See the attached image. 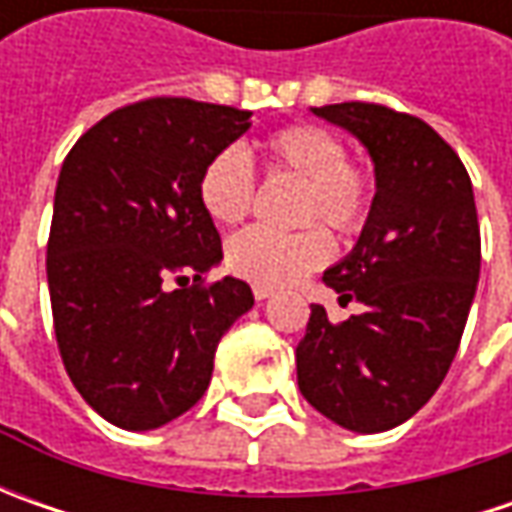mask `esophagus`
I'll return each instance as SVG.
<instances>
[{
  "mask_svg": "<svg viewBox=\"0 0 512 512\" xmlns=\"http://www.w3.org/2000/svg\"><path fill=\"white\" fill-rule=\"evenodd\" d=\"M253 296H256V302H265L273 296V287H265V285H253Z\"/></svg>",
  "mask_w": 512,
  "mask_h": 512,
  "instance_id": "34e87169",
  "label": "esophagus"
}]
</instances>
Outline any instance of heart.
Returning a JSON list of instances; mask_svg holds the SVG:
<instances>
[{"instance_id":"heart-1","label":"heart","mask_w":512,"mask_h":512,"mask_svg":"<svg viewBox=\"0 0 512 512\" xmlns=\"http://www.w3.org/2000/svg\"><path fill=\"white\" fill-rule=\"evenodd\" d=\"M270 173H290L305 182L302 222H325L344 236L367 225L373 207L370 173L347 159L342 136L322 125H287L265 142ZM199 202L219 225L242 222L256 202V173L250 156L239 145L222 148L207 159L199 176ZM333 256V239L325 227L299 233H276L247 227L225 247V265L247 282L282 287L322 267Z\"/></svg>"}]
</instances>
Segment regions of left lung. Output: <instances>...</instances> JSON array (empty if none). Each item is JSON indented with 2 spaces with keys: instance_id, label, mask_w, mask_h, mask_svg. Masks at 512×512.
<instances>
[{
  "instance_id": "obj_1",
  "label": "left lung",
  "mask_w": 512,
  "mask_h": 512,
  "mask_svg": "<svg viewBox=\"0 0 512 512\" xmlns=\"http://www.w3.org/2000/svg\"><path fill=\"white\" fill-rule=\"evenodd\" d=\"M313 113L367 148L376 196L356 247L322 276L364 313L333 325L310 305L299 390L344 430L382 433L430 402L462 342L482 267L473 185L456 150L410 113L370 102Z\"/></svg>"
}]
</instances>
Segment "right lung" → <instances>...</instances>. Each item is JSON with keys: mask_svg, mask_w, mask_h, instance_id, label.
Here are the masks:
<instances>
[{"mask_svg": "<svg viewBox=\"0 0 512 512\" xmlns=\"http://www.w3.org/2000/svg\"><path fill=\"white\" fill-rule=\"evenodd\" d=\"M250 110L156 96L108 113L59 170L48 290L62 362L82 399L122 430H156L205 396L216 344L253 293L225 276L199 202L207 159Z\"/></svg>", "mask_w": 512, "mask_h": 512, "instance_id": "add662e5", "label": "right lung"}]
</instances>
